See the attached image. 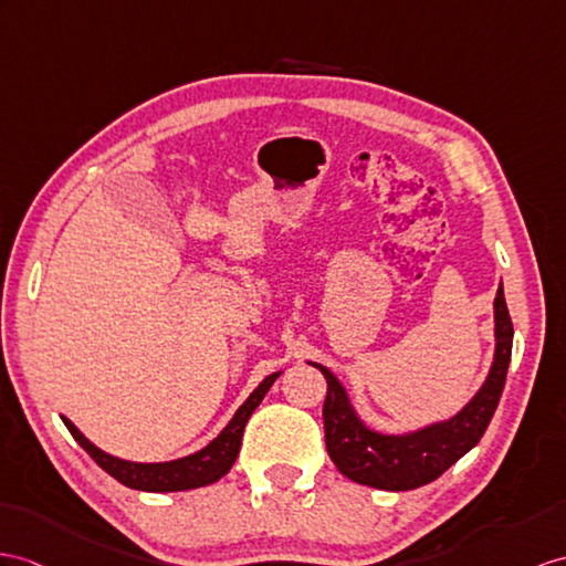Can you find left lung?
<instances>
[{"instance_id":"1","label":"left lung","mask_w":566,"mask_h":566,"mask_svg":"<svg viewBox=\"0 0 566 566\" xmlns=\"http://www.w3.org/2000/svg\"><path fill=\"white\" fill-rule=\"evenodd\" d=\"M512 343L514 326L500 283L494 297V355L485 381L451 418L408 432H381L369 427L334 371L319 363H310L326 379L324 432L331 461L353 482L389 492L416 490L437 480L485 434L502 398Z\"/></svg>"}]
</instances>
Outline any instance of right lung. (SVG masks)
Instances as JSON below:
<instances>
[{
  "label": "right lung",
  "mask_w": 566,
  "mask_h": 566,
  "mask_svg": "<svg viewBox=\"0 0 566 566\" xmlns=\"http://www.w3.org/2000/svg\"><path fill=\"white\" fill-rule=\"evenodd\" d=\"M281 377V371H273L259 387L250 394V398L235 410V416L220 430V434L213 442L206 444L203 449L189 453V457L175 459V461H158V463H139V461H127L113 457V453L103 451L95 447L91 439L78 430V427L62 416V422L72 437L81 444L88 457L98 463L107 475H113L122 485L142 492H185V490H197L213 485L216 480L223 478L232 463H235L240 444H242V432L247 420L252 418L256 406L264 401V396L273 387V381Z\"/></svg>",
  "instance_id": "add662e5"
}]
</instances>
